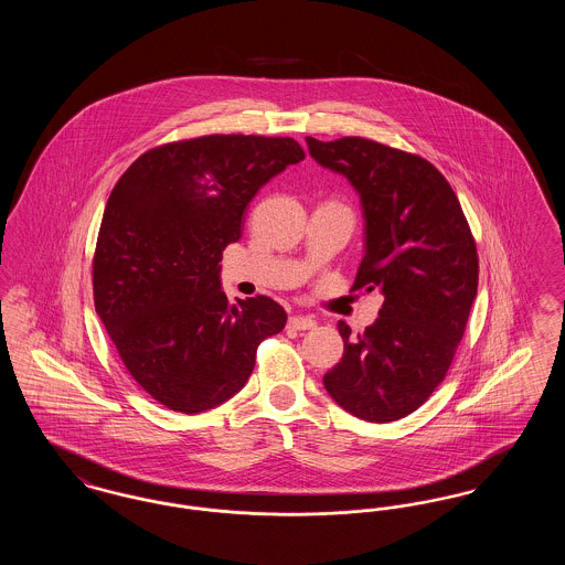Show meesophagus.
Returning a JSON list of instances; mask_svg holds the SVG:
<instances>
[{"instance_id": "1", "label": "esophagus", "mask_w": 565, "mask_h": 565, "mask_svg": "<svg viewBox=\"0 0 565 565\" xmlns=\"http://www.w3.org/2000/svg\"><path fill=\"white\" fill-rule=\"evenodd\" d=\"M290 328H295V330H311V328H316V320L309 318V316H295V318H290Z\"/></svg>"}]
</instances>
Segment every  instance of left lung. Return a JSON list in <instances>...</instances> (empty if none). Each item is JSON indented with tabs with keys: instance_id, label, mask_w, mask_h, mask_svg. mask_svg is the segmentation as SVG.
Instances as JSON below:
<instances>
[{
	"instance_id": "1",
	"label": "left lung",
	"mask_w": 565,
	"mask_h": 565,
	"mask_svg": "<svg viewBox=\"0 0 565 565\" xmlns=\"http://www.w3.org/2000/svg\"><path fill=\"white\" fill-rule=\"evenodd\" d=\"M307 146L360 194L364 258L351 290L383 295L364 332L339 322L345 351L323 385L353 417L403 419L454 362L479 286L477 243L451 184L426 159L364 137H307Z\"/></svg>"
}]
</instances>
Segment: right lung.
Instances as JSON below:
<instances>
[{"label":"right lung","mask_w":565,"mask_h":565,"mask_svg":"<svg viewBox=\"0 0 565 565\" xmlns=\"http://www.w3.org/2000/svg\"><path fill=\"white\" fill-rule=\"evenodd\" d=\"M305 159L292 137L203 135L143 152L109 194L95 258L97 316L157 403L203 413L233 398L258 345L286 326L269 296L220 288V260L239 242L254 194Z\"/></svg>","instance_id":"right-lung-1"}]
</instances>
